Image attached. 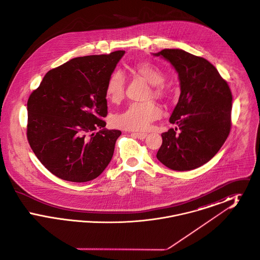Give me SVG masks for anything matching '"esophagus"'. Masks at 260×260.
Masks as SVG:
<instances>
[{"label":"esophagus","mask_w":260,"mask_h":260,"mask_svg":"<svg viewBox=\"0 0 260 260\" xmlns=\"http://www.w3.org/2000/svg\"><path fill=\"white\" fill-rule=\"evenodd\" d=\"M133 135L136 136L138 139H141V140H143L147 136V134H144V133H135Z\"/></svg>","instance_id":"esophagus-1"}]
</instances>
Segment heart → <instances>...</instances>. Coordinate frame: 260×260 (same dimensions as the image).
<instances>
[{
    "label": "heart",
    "mask_w": 260,
    "mask_h": 260,
    "mask_svg": "<svg viewBox=\"0 0 260 260\" xmlns=\"http://www.w3.org/2000/svg\"><path fill=\"white\" fill-rule=\"evenodd\" d=\"M136 74L144 78L152 85V95L162 98L165 95V75L156 65L144 62L133 67ZM106 96L112 102H118L123 99L124 92V75L120 69H116L109 75L105 87ZM161 115L160 109L153 102H134L124 111L118 113L112 119V124L116 127L126 131H145L151 122L158 119Z\"/></svg>",
    "instance_id": "b5f03b06"
}]
</instances>
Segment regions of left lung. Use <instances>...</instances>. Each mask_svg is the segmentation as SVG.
Wrapping results in <instances>:
<instances>
[{
    "instance_id": "1",
    "label": "left lung",
    "mask_w": 260,
    "mask_h": 260,
    "mask_svg": "<svg viewBox=\"0 0 260 260\" xmlns=\"http://www.w3.org/2000/svg\"><path fill=\"white\" fill-rule=\"evenodd\" d=\"M160 56L178 75L180 95L170 118L179 134H161L157 159L167 168L191 171L212 159L230 133L232 94L217 69L207 59L179 49H165Z\"/></svg>"
}]
</instances>
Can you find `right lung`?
Wrapping results in <instances>:
<instances>
[{"mask_svg":"<svg viewBox=\"0 0 260 260\" xmlns=\"http://www.w3.org/2000/svg\"><path fill=\"white\" fill-rule=\"evenodd\" d=\"M124 50L76 57L45 75L27 102V138L36 157L63 180L87 182L111 161L121 132L105 128V87Z\"/></svg>","mask_w":260,"mask_h":260,"instance_id":"right-lung-1","label":"right lung"}]
</instances>
